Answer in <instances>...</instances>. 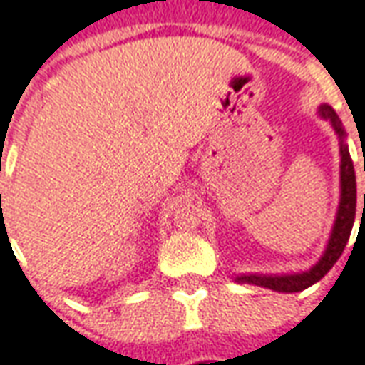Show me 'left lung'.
<instances>
[{"label": "left lung", "mask_w": 365, "mask_h": 365, "mask_svg": "<svg viewBox=\"0 0 365 365\" xmlns=\"http://www.w3.org/2000/svg\"><path fill=\"white\" fill-rule=\"evenodd\" d=\"M320 116H324L326 120L332 122L334 130L344 136L342 124L338 120L336 112L324 104L320 106ZM340 156H342V165H340V178H342V200H340V209H338V217L334 223L332 237L326 249L324 257L316 264L312 271L302 272V274H241L239 282H249V284H257V287H264V289L277 290V292H300V290L308 289L310 284H314L324 277L326 272L334 267V262L342 257L344 249L350 239L351 227H354V219H356V172H354V164H351L350 152L348 146L342 142L340 146ZM365 170V168H364ZM364 211H365V193H364Z\"/></svg>", "instance_id": "obj_1"}]
</instances>
